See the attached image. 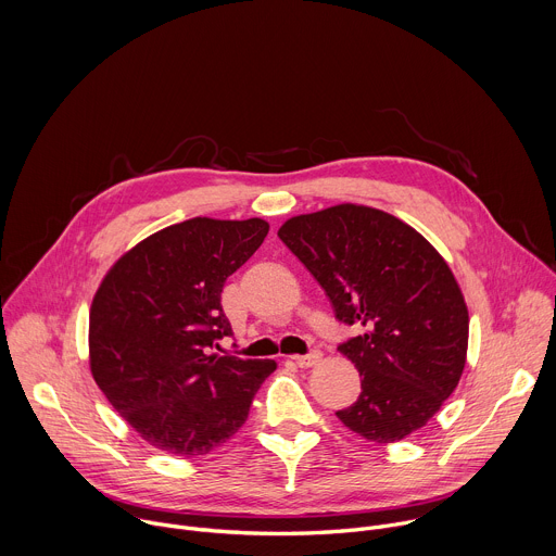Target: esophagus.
I'll use <instances>...</instances> for the list:
<instances>
[{
  "label": "esophagus",
  "instance_id": "obj_1",
  "mask_svg": "<svg viewBox=\"0 0 556 556\" xmlns=\"http://www.w3.org/2000/svg\"><path fill=\"white\" fill-rule=\"evenodd\" d=\"M299 367H314L316 363H319L321 361V352H309V354H303V356H294L292 358Z\"/></svg>",
  "mask_w": 556,
  "mask_h": 556
}]
</instances>
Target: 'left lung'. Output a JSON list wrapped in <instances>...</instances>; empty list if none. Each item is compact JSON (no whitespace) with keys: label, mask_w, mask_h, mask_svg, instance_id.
Here are the masks:
<instances>
[{"label":"left lung","mask_w":556,"mask_h":556,"mask_svg":"<svg viewBox=\"0 0 556 556\" xmlns=\"http://www.w3.org/2000/svg\"><path fill=\"white\" fill-rule=\"evenodd\" d=\"M277 235L337 319L363 328L339 348L363 376L339 420L376 444L422 429L457 387L468 350V309L444 257L403 219L363 204L290 217Z\"/></svg>","instance_id":"obj_1"}]
</instances>
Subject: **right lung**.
Segmentation results:
<instances>
[{"label": "right lung", "instance_id": "obj_1", "mask_svg": "<svg viewBox=\"0 0 556 556\" xmlns=\"http://www.w3.org/2000/svg\"><path fill=\"white\" fill-rule=\"evenodd\" d=\"M268 228L260 217H193L149 235L103 277L90 307V369L151 446L180 457L222 446L277 369L270 358L211 354L232 334L222 288Z\"/></svg>", "mask_w": 556, "mask_h": 556}]
</instances>
